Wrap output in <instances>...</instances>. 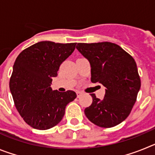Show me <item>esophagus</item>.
Instances as JSON below:
<instances>
[{
  "instance_id": "esophagus-1",
  "label": "esophagus",
  "mask_w": 155,
  "mask_h": 155,
  "mask_svg": "<svg viewBox=\"0 0 155 155\" xmlns=\"http://www.w3.org/2000/svg\"><path fill=\"white\" fill-rule=\"evenodd\" d=\"M81 94H82V92L81 91H77V95H78V98L81 96Z\"/></svg>"
}]
</instances>
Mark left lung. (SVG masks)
I'll return each mask as SVG.
<instances>
[{"mask_svg": "<svg viewBox=\"0 0 155 155\" xmlns=\"http://www.w3.org/2000/svg\"><path fill=\"white\" fill-rule=\"evenodd\" d=\"M76 48L89 61L91 82L105 87L103 99L91 94L92 103L84 109V114L98 127L118 125L130 115L140 88L136 62L113 42L78 43Z\"/></svg>", "mask_w": 155, "mask_h": 155, "instance_id": "1", "label": "left lung"}]
</instances>
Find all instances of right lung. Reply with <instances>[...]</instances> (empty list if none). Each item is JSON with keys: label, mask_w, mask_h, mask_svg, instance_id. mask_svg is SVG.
Returning <instances> with one entry per match:
<instances>
[{"label": "right lung", "mask_w": 155, "mask_h": 155, "mask_svg": "<svg viewBox=\"0 0 155 155\" xmlns=\"http://www.w3.org/2000/svg\"><path fill=\"white\" fill-rule=\"evenodd\" d=\"M76 44L42 41L16 58L10 91L18 112L32 128L44 130L57 125L67 105L77 97L73 91L62 93L50 87L61 64L71 55Z\"/></svg>", "instance_id": "obj_1"}]
</instances>
